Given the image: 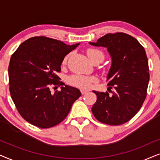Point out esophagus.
Segmentation results:
<instances>
[{
    "label": "esophagus",
    "mask_w": 160,
    "mask_h": 160,
    "mask_svg": "<svg viewBox=\"0 0 160 160\" xmlns=\"http://www.w3.org/2000/svg\"><path fill=\"white\" fill-rule=\"evenodd\" d=\"M87 92H88V91L84 90V89H81V92H82V95H85V94H86Z\"/></svg>",
    "instance_id": "esophagus-1"
}]
</instances>
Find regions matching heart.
<instances>
[{
	"instance_id": "obj_1",
	"label": "heart",
	"mask_w": 160,
	"mask_h": 160,
	"mask_svg": "<svg viewBox=\"0 0 160 160\" xmlns=\"http://www.w3.org/2000/svg\"><path fill=\"white\" fill-rule=\"evenodd\" d=\"M87 54L89 60L92 62H102L105 58V54L100 49L95 48H89L87 50ZM69 54H68L63 59L62 63L66 64L69 58ZM98 81V78L95 76L82 75V74H74L70 76L68 79V82L72 86L78 87L83 89H89L92 87L93 83H95Z\"/></svg>"
}]
</instances>
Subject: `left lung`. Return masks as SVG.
<instances>
[{"label":"left lung","instance_id":"left-lung-1","mask_svg":"<svg viewBox=\"0 0 160 160\" xmlns=\"http://www.w3.org/2000/svg\"><path fill=\"white\" fill-rule=\"evenodd\" d=\"M89 43L106 47L112 58L106 81L112 94L93 91L97 95L93 115L109 125L126 123L138 112L147 95L149 68L145 49L136 38L122 32L108 33Z\"/></svg>","mask_w":160,"mask_h":160}]
</instances>
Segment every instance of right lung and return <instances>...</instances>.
I'll list each match as a JSON object with an SVG mask.
<instances>
[{
	"mask_svg": "<svg viewBox=\"0 0 160 160\" xmlns=\"http://www.w3.org/2000/svg\"><path fill=\"white\" fill-rule=\"evenodd\" d=\"M79 43L70 46L46 36L30 38L12 54L8 65L11 97L19 114L32 125L49 128L65 119L80 91L64 85L57 75L63 59ZM61 90L51 93V89Z\"/></svg>",
	"mask_w": 160,
	"mask_h": 160,
	"instance_id": "right-lung-1",
	"label": "right lung"
}]
</instances>
